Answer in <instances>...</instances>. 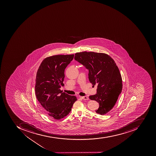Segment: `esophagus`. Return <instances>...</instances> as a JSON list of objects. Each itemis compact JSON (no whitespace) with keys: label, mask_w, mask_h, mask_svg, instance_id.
<instances>
[{"label":"esophagus","mask_w":156,"mask_h":156,"mask_svg":"<svg viewBox=\"0 0 156 156\" xmlns=\"http://www.w3.org/2000/svg\"><path fill=\"white\" fill-rule=\"evenodd\" d=\"M81 98L83 100H88L89 98L87 97V96H81Z\"/></svg>","instance_id":"obj_1"}]
</instances>
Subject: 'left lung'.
<instances>
[{"label": "left lung", "mask_w": 156, "mask_h": 156, "mask_svg": "<svg viewBox=\"0 0 156 156\" xmlns=\"http://www.w3.org/2000/svg\"><path fill=\"white\" fill-rule=\"evenodd\" d=\"M74 60L88 70V78L94 86L97 85V93L90 99L99 105L96 113L104 115L115 106L122 89L119 70L112 58L105 53L77 52Z\"/></svg>", "instance_id": "left-lung-1"}]
</instances>
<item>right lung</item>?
<instances>
[{"mask_svg": "<svg viewBox=\"0 0 156 156\" xmlns=\"http://www.w3.org/2000/svg\"><path fill=\"white\" fill-rule=\"evenodd\" d=\"M74 54L58 55L44 59L37 73L35 94L37 99L47 115L59 120L71 112L76 97L62 93L64 71Z\"/></svg>", "mask_w": 156, "mask_h": 156, "instance_id": "obj_1", "label": "right lung"}]
</instances>
